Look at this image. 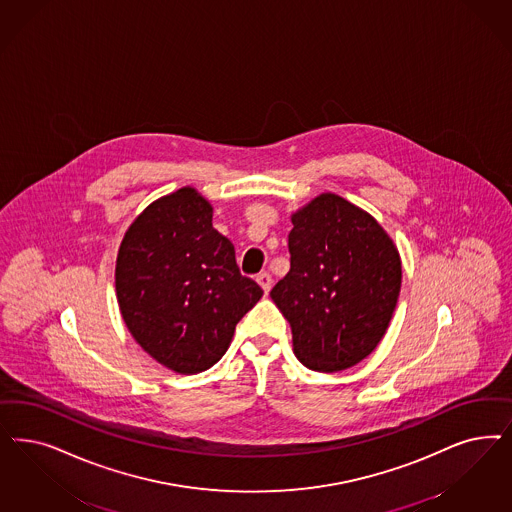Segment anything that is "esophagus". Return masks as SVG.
I'll return each instance as SVG.
<instances>
[{
	"instance_id": "1",
	"label": "esophagus",
	"mask_w": 512,
	"mask_h": 512,
	"mask_svg": "<svg viewBox=\"0 0 512 512\" xmlns=\"http://www.w3.org/2000/svg\"><path fill=\"white\" fill-rule=\"evenodd\" d=\"M257 282L263 287V291L268 293L270 287H272V276L268 272H261V274H257Z\"/></svg>"
}]
</instances>
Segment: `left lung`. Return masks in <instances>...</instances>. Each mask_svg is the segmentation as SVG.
<instances>
[{"label": "left lung", "mask_w": 512, "mask_h": 512, "mask_svg": "<svg viewBox=\"0 0 512 512\" xmlns=\"http://www.w3.org/2000/svg\"><path fill=\"white\" fill-rule=\"evenodd\" d=\"M291 268L270 291L300 363L335 372L363 361L386 335L401 291L399 251L371 215L321 194L293 215Z\"/></svg>", "instance_id": "left-lung-1"}]
</instances>
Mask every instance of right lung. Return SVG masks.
<instances>
[{
  "label": "right lung",
  "mask_w": 512,
  "mask_h": 512,
  "mask_svg": "<svg viewBox=\"0 0 512 512\" xmlns=\"http://www.w3.org/2000/svg\"><path fill=\"white\" fill-rule=\"evenodd\" d=\"M115 289L136 342L181 374L213 367L263 297L242 276L232 242L213 229L210 202L191 187L162 196L126 230Z\"/></svg>",
  "instance_id": "add662e5"
}]
</instances>
